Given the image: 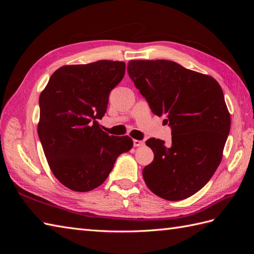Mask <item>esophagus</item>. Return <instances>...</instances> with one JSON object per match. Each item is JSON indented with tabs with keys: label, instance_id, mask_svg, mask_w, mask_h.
Segmentation results:
<instances>
[{
	"label": "esophagus",
	"instance_id": "1",
	"mask_svg": "<svg viewBox=\"0 0 254 254\" xmlns=\"http://www.w3.org/2000/svg\"><path fill=\"white\" fill-rule=\"evenodd\" d=\"M145 143L144 141H140V140H133V146L134 147H139V146H143Z\"/></svg>",
	"mask_w": 254,
	"mask_h": 254
}]
</instances>
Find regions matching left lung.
Segmentation results:
<instances>
[{
    "label": "left lung",
    "mask_w": 254,
    "mask_h": 254,
    "mask_svg": "<svg viewBox=\"0 0 254 254\" xmlns=\"http://www.w3.org/2000/svg\"><path fill=\"white\" fill-rule=\"evenodd\" d=\"M127 70L152 113L172 128L170 146L146 141L155 155L143 170L146 186L171 201L194 195L217 170L231 126L221 87L170 60H131Z\"/></svg>",
    "instance_id": "left-lung-1"
}]
</instances>
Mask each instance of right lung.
<instances>
[{
	"instance_id": "obj_1",
	"label": "right lung",
	"mask_w": 254,
	"mask_h": 254,
	"mask_svg": "<svg viewBox=\"0 0 254 254\" xmlns=\"http://www.w3.org/2000/svg\"><path fill=\"white\" fill-rule=\"evenodd\" d=\"M125 68V63L112 60L64 65L41 92L38 135L52 173L67 189L99 187L117 158L132 148L131 137L109 135L98 123Z\"/></svg>"
}]
</instances>
